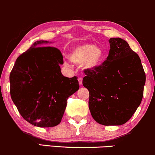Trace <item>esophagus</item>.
Segmentation results:
<instances>
[{"label": "esophagus", "mask_w": 155, "mask_h": 155, "mask_svg": "<svg viewBox=\"0 0 155 155\" xmlns=\"http://www.w3.org/2000/svg\"><path fill=\"white\" fill-rule=\"evenodd\" d=\"M78 81H79V85H82V79L81 78H79L78 79Z\"/></svg>", "instance_id": "34e87169"}]
</instances>
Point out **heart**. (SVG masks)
Returning <instances> with one entry per match:
<instances>
[{
    "label": "heart",
    "instance_id": "b5f03b06",
    "mask_svg": "<svg viewBox=\"0 0 155 155\" xmlns=\"http://www.w3.org/2000/svg\"><path fill=\"white\" fill-rule=\"evenodd\" d=\"M68 59L75 64L82 63L86 70H94L100 66L105 60V53L102 48L94 45L85 43L73 48L68 54ZM67 66H71L69 63H66Z\"/></svg>",
    "mask_w": 155,
    "mask_h": 155
}]
</instances>
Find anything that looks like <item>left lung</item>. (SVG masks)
Listing matches in <instances>:
<instances>
[{"mask_svg":"<svg viewBox=\"0 0 155 155\" xmlns=\"http://www.w3.org/2000/svg\"><path fill=\"white\" fill-rule=\"evenodd\" d=\"M108 56L94 70H85L92 118L104 126L126 124L141 104L146 75L141 59L123 39L110 38Z\"/></svg>","mask_w":155,"mask_h":155,"instance_id":"8db88e82","label":"left lung"}]
</instances>
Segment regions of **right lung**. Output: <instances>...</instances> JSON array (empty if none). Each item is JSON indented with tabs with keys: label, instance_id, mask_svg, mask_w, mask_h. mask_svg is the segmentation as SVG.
Returning <instances> with one entry per match:
<instances>
[{
	"label": "right lung",
	"instance_id": "obj_1",
	"mask_svg": "<svg viewBox=\"0 0 155 155\" xmlns=\"http://www.w3.org/2000/svg\"><path fill=\"white\" fill-rule=\"evenodd\" d=\"M48 42L37 41L20 55L9 77L11 97L20 114L29 124L43 128L61 123L67 99L79 89L76 76L61 74L60 50L40 46Z\"/></svg>",
	"mask_w": 155,
	"mask_h": 155
}]
</instances>
